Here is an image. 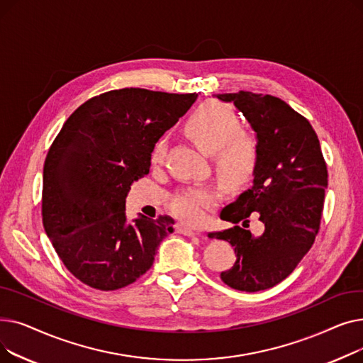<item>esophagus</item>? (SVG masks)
Masks as SVG:
<instances>
[{
  "label": "esophagus",
  "mask_w": 363,
  "mask_h": 363,
  "mask_svg": "<svg viewBox=\"0 0 363 363\" xmlns=\"http://www.w3.org/2000/svg\"><path fill=\"white\" fill-rule=\"evenodd\" d=\"M177 233H179V234H182V235H186V237H194V235H197L196 231L189 230V228H185V226H182V225H178V226H177Z\"/></svg>",
  "instance_id": "obj_1"
}]
</instances>
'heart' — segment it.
<instances>
[{"label": "heart", "mask_w": 363, "mask_h": 363, "mask_svg": "<svg viewBox=\"0 0 363 363\" xmlns=\"http://www.w3.org/2000/svg\"><path fill=\"white\" fill-rule=\"evenodd\" d=\"M185 132L204 152L213 156L220 184L231 191L249 185L257 169V147L242 133V122L237 113L223 103L208 101L194 110L185 122ZM166 140L159 138L151 148L152 164L163 162ZM216 203V194L208 188H186L170 201V211L186 225L204 219Z\"/></svg>", "instance_id": "1"}]
</instances>
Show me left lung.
Returning a JSON list of instances; mask_svg holds the SVG:
<instances>
[{
    "instance_id": "1",
    "label": "left lung",
    "mask_w": 363,
    "mask_h": 363,
    "mask_svg": "<svg viewBox=\"0 0 363 363\" xmlns=\"http://www.w3.org/2000/svg\"><path fill=\"white\" fill-rule=\"evenodd\" d=\"M218 99L234 103L249 121L259 160L253 186L220 212V219L234 226L208 237L234 247L237 260L220 274L226 285L247 293L268 290L296 269L318 235L327 163L309 121L281 99L249 91ZM252 213L265 225L259 238L245 230Z\"/></svg>"
}]
</instances>
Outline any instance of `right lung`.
<instances>
[{
	"mask_svg": "<svg viewBox=\"0 0 363 363\" xmlns=\"http://www.w3.org/2000/svg\"><path fill=\"white\" fill-rule=\"evenodd\" d=\"M197 94L114 89L76 108L44 163L43 223L73 277L111 291L150 268L174 219L126 220L125 199L150 172L155 143L193 106Z\"/></svg>",
	"mask_w": 363,
	"mask_h": 363,
	"instance_id": "obj_1",
	"label": "right lung"
}]
</instances>
